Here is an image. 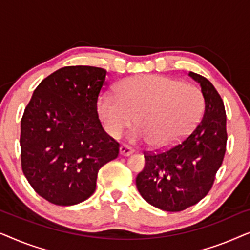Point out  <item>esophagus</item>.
Wrapping results in <instances>:
<instances>
[{
	"label": "esophagus",
	"mask_w": 250,
	"mask_h": 250,
	"mask_svg": "<svg viewBox=\"0 0 250 250\" xmlns=\"http://www.w3.org/2000/svg\"><path fill=\"white\" fill-rule=\"evenodd\" d=\"M133 152H134V150H133L132 148H129L128 146H122L121 148H119V155L121 156L127 157L129 155H132Z\"/></svg>",
	"instance_id": "esophagus-1"
}]
</instances>
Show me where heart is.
Returning a JSON list of instances; mask_svg holds the SVG:
<instances>
[{
    "mask_svg": "<svg viewBox=\"0 0 250 250\" xmlns=\"http://www.w3.org/2000/svg\"><path fill=\"white\" fill-rule=\"evenodd\" d=\"M204 107L199 88L159 75L128 78L119 84L118 94L105 92L98 101L109 134L119 138L135 122L132 141L155 149L172 146L192 131Z\"/></svg>",
    "mask_w": 250,
    "mask_h": 250,
    "instance_id": "1",
    "label": "heart"
}]
</instances>
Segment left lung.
Masks as SVG:
<instances>
[{
	"instance_id": "obj_1",
	"label": "left lung",
	"mask_w": 250,
	"mask_h": 250,
	"mask_svg": "<svg viewBox=\"0 0 250 250\" xmlns=\"http://www.w3.org/2000/svg\"><path fill=\"white\" fill-rule=\"evenodd\" d=\"M205 99L203 119L183 141L164 152L145 155L136 188L146 203L181 211L209 192L227 148V115L220 94L207 78L190 71Z\"/></svg>"
}]
</instances>
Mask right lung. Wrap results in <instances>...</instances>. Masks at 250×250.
<instances>
[{
	"mask_svg": "<svg viewBox=\"0 0 250 250\" xmlns=\"http://www.w3.org/2000/svg\"><path fill=\"white\" fill-rule=\"evenodd\" d=\"M107 70L69 66L41 82L20 125L21 167L41 197L71 206L91 197L98 172L117 158L119 143L104 131L97 111Z\"/></svg>",
	"mask_w": 250,
	"mask_h": 250,
	"instance_id": "obj_1",
	"label": "right lung"
}]
</instances>
